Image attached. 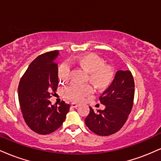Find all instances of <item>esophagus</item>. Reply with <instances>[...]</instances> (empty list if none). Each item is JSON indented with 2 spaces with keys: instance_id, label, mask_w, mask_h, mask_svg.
<instances>
[{
  "instance_id": "obj_1",
  "label": "esophagus",
  "mask_w": 161,
  "mask_h": 161,
  "mask_svg": "<svg viewBox=\"0 0 161 161\" xmlns=\"http://www.w3.org/2000/svg\"><path fill=\"white\" fill-rule=\"evenodd\" d=\"M79 106V104H77V103H72L71 104V108H77V107Z\"/></svg>"
}]
</instances>
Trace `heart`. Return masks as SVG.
Instances as JSON below:
<instances>
[{
	"mask_svg": "<svg viewBox=\"0 0 161 161\" xmlns=\"http://www.w3.org/2000/svg\"><path fill=\"white\" fill-rule=\"evenodd\" d=\"M75 62L87 71L86 80L98 90H104L111 86L115 78V69L110 64H104V60L99 55L94 53H86L76 58ZM57 76L60 82H66L69 79V67L64 63L58 67ZM93 88L89 83L73 82L66 87L63 91L65 98L73 101L81 102L89 96Z\"/></svg>",
	"mask_w": 161,
	"mask_h": 161,
	"instance_id": "1",
	"label": "heart"
}]
</instances>
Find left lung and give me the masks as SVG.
Masks as SVG:
<instances>
[{
  "label": "left lung",
  "instance_id": "8db88e82",
  "mask_svg": "<svg viewBox=\"0 0 161 161\" xmlns=\"http://www.w3.org/2000/svg\"><path fill=\"white\" fill-rule=\"evenodd\" d=\"M135 82L129 70H118L111 86L107 88L99 100L104 110H94L85 119L86 125L94 133L108 136L116 133L128 119L133 106Z\"/></svg>",
  "mask_w": 161,
  "mask_h": 161
}]
</instances>
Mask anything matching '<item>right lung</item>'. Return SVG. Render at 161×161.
<instances>
[{
  "instance_id": "1",
  "label": "right lung",
  "mask_w": 161,
  "mask_h": 161,
  "mask_svg": "<svg viewBox=\"0 0 161 161\" xmlns=\"http://www.w3.org/2000/svg\"><path fill=\"white\" fill-rule=\"evenodd\" d=\"M58 51L37 57L19 81L18 92L20 108L28 126L36 133L47 135L63 125L69 104L61 101L58 107L51 104L50 97L58 86Z\"/></svg>"
}]
</instances>
